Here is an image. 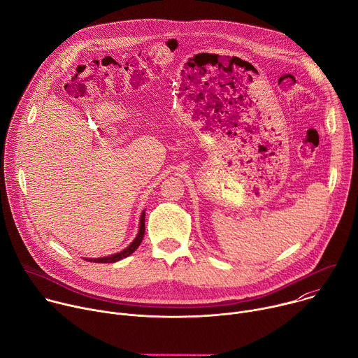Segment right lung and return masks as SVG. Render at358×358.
<instances>
[{
  "label": "right lung",
  "instance_id": "obj_1",
  "mask_svg": "<svg viewBox=\"0 0 358 358\" xmlns=\"http://www.w3.org/2000/svg\"><path fill=\"white\" fill-rule=\"evenodd\" d=\"M144 231H145V228H144V211L141 213V218H140V228H138V234H137V236L134 238V241L126 248V249H123L122 252H117V253H115V255H110V257H105V258H86L85 261H89V262H94V264H115V262H117V261H120V259H123V258H127L129 255H131L138 246H140V243H141V241H143V238H144Z\"/></svg>",
  "mask_w": 358,
  "mask_h": 358
}]
</instances>
